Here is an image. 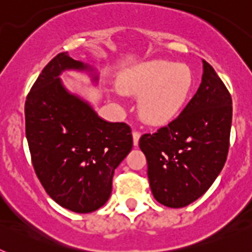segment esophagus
I'll return each instance as SVG.
<instances>
[{"label":"esophagus","mask_w":252,"mask_h":252,"mask_svg":"<svg viewBox=\"0 0 252 252\" xmlns=\"http://www.w3.org/2000/svg\"><path fill=\"white\" fill-rule=\"evenodd\" d=\"M140 136H141V133H140L139 131H132V140H133V145L135 146L139 145Z\"/></svg>","instance_id":"obj_1"}]
</instances>
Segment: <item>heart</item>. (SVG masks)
Segmentation results:
<instances>
[{
  "instance_id": "b5f03b06",
  "label": "heart",
  "mask_w": 252,
  "mask_h": 252,
  "mask_svg": "<svg viewBox=\"0 0 252 252\" xmlns=\"http://www.w3.org/2000/svg\"><path fill=\"white\" fill-rule=\"evenodd\" d=\"M119 86L122 92L141 97L139 112L144 121L161 125L174 119L184 107L193 74L186 64L153 60L125 75Z\"/></svg>"
}]
</instances>
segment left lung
I'll list each match as a JSON object with an SVG mask.
<instances>
[{
    "instance_id": "left-lung-1",
    "label": "left lung",
    "mask_w": 252,
    "mask_h": 252,
    "mask_svg": "<svg viewBox=\"0 0 252 252\" xmlns=\"http://www.w3.org/2000/svg\"><path fill=\"white\" fill-rule=\"evenodd\" d=\"M232 98L203 60L202 83L177 119L140 137L154 198L182 208L203 195L221 173L230 146Z\"/></svg>"
}]
</instances>
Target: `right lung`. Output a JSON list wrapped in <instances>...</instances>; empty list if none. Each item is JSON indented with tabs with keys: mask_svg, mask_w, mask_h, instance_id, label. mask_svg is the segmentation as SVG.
I'll list each match as a JSON object with an SVG mask.
<instances>
[{
	"mask_svg": "<svg viewBox=\"0 0 252 252\" xmlns=\"http://www.w3.org/2000/svg\"><path fill=\"white\" fill-rule=\"evenodd\" d=\"M65 70L94 69L68 53L49 62L26 97V139L46 193L69 211L90 213L108 201L113 173L132 149V135L128 125L104 121L69 92L60 81Z\"/></svg>",
	"mask_w": 252,
	"mask_h": 252,
	"instance_id": "add662e5",
	"label": "right lung"
}]
</instances>
